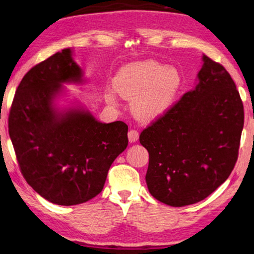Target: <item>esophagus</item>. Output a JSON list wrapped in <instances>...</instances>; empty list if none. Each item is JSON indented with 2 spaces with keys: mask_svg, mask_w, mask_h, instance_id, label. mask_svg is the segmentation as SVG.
I'll list each match as a JSON object with an SVG mask.
<instances>
[{
  "mask_svg": "<svg viewBox=\"0 0 254 254\" xmlns=\"http://www.w3.org/2000/svg\"><path fill=\"white\" fill-rule=\"evenodd\" d=\"M127 137H128V141L131 143L136 142L137 139H139V132L136 130H130L127 133Z\"/></svg>",
  "mask_w": 254,
  "mask_h": 254,
  "instance_id": "esophagus-1",
  "label": "esophagus"
}]
</instances>
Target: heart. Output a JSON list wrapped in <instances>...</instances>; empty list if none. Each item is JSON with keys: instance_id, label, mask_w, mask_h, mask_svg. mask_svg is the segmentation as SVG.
<instances>
[{"instance_id": "1", "label": "heart", "mask_w": 254, "mask_h": 254, "mask_svg": "<svg viewBox=\"0 0 254 254\" xmlns=\"http://www.w3.org/2000/svg\"><path fill=\"white\" fill-rule=\"evenodd\" d=\"M113 86L126 99H132V112L142 122L163 117L173 107L183 86V76L177 67L154 60L127 64L118 71ZM109 102H115L112 91L105 92Z\"/></svg>"}]
</instances>
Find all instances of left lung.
<instances>
[{
    "label": "left lung",
    "instance_id": "obj_1",
    "mask_svg": "<svg viewBox=\"0 0 254 254\" xmlns=\"http://www.w3.org/2000/svg\"><path fill=\"white\" fill-rule=\"evenodd\" d=\"M199 83L140 134L149 152L145 181L152 196L184 206L204 200L231 174L244 123L231 75L203 55Z\"/></svg>",
    "mask_w": 254,
    "mask_h": 254
}]
</instances>
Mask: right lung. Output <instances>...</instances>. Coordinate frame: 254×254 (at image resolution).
<instances>
[{"label":"right lung","mask_w":254,"mask_h":254,"mask_svg":"<svg viewBox=\"0 0 254 254\" xmlns=\"http://www.w3.org/2000/svg\"><path fill=\"white\" fill-rule=\"evenodd\" d=\"M71 49L36 64L18 84L8 134L21 173L35 192L59 205H75L102 191L109 169L127 146V126L102 123L84 109L55 107L62 83H81Z\"/></svg>","instance_id":"obj_1"}]
</instances>
